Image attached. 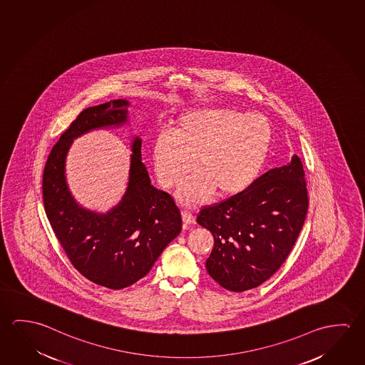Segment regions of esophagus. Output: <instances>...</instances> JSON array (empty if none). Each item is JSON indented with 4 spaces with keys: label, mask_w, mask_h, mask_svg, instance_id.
Masks as SVG:
<instances>
[{
    "label": "esophagus",
    "mask_w": 365,
    "mask_h": 365,
    "mask_svg": "<svg viewBox=\"0 0 365 365\" xmlns=\"http://www.w3.org/2000/svg\"><path fill=\"white\" fill-rule=\"evenodd\" d=\"M182 220H183L185 225H191V224L195 222V217H193L191 212L183 211V212H182Z\"/></svg>",
    "instance_id": "34e87169"
}]
</instances>
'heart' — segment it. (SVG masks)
<instances>
[{"mask_svg": "<svg viewBox=\"0 0 365 365\" xmlns=\"http://www.w3.org/2000/svg\"><path fill=\"white\" fill-rule=\"evenodd\" d=\"M272 143V127L262 114L232 108H203L180 115L173 133L156 138L153 159L164 188H180L187 206L202 205L215 192L227 198L248 190L262 172Z\"/></svg>", "mask_w": 365, "mask_h": 365, "instance_id": "b5f03b06", "label": "heart"}]
</instances>
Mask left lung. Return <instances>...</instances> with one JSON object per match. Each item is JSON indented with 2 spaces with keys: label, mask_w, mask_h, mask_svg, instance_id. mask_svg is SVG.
Returning <instances> with one entry per match:
<instances>
[{
  "label": "left lung",
  "mask_w": 365,
  "mask_h": 365,
  "mask_svg": "<svg viewBox=\"0 0 365 365\" xmlns=\"http://www.w3.org/2000/svg\"><path fill=\"white\" fill-rule=\"evenodd\" d=\"M307 211L304 169L297 155L240 195L203 206L197 222L215 242L206 261L209 275L235 293L259 287L290 255Z\"/></svg>",
  "instance_id": "obj_1"
}]
</instances>
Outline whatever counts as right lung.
<instances>
[{
    "label": "right lung",
    "mask_w": 365,
    "mask_h": 365,
    "mask_svg": "<svg viewBox=\"0 0 365 365\" xmlns=\"http://www.w3.org/2000/svg\"><path fill=\"white\" fill-rule=\"evenodd\" d=\"M128 106L118 99L84 109L54 144L43 172L44 210L72 266L88 280L113 290L143 279L182 230L172 196L151 185L140 138L132 143L127 191L109 212L83 209L67 188L65 159L72 140L94 128L125 123Z\"/></svg>",
    "instance_id": "add662e5"
}]
</instances>
